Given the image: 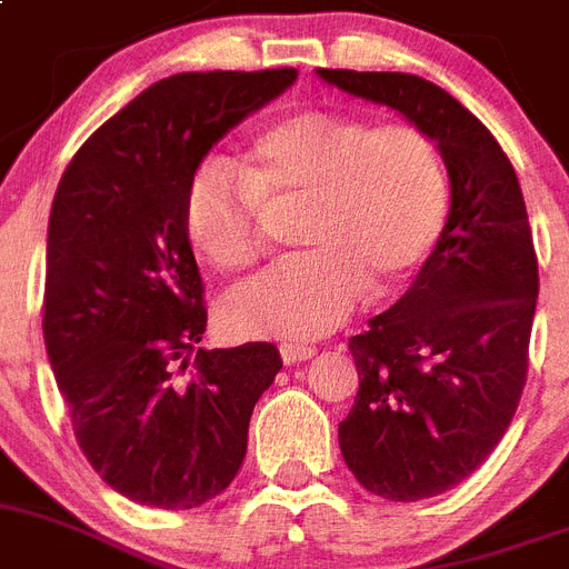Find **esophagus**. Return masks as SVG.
<instances>
[{"label": "esophagus", "mask_w": 569, "mask_h": 569, "mask_svg": "<svg viewBox=\"0 0 569 569\" xmlns=\"http://www.w3.org/2000/svg\"><path fill=\"white\" fill-rule=\"evenodd\" d=\"M280 358H283V363L295 367V363H303V360L315 358V349L303 343H283L280 346Z\"/></svg>", "instance_id": "1"}]
</instances>
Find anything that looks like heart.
Segmentation results:
<instances>
[{
	"label": "heart",
	"instance_id": "1",
	"mask_svg": "<svg viewBox=\"0 0 569 569\" xmlns=\"http://www.w3.org/2000/svg\"><path fill=\"white\" fill-rule=\"evenodd\" d=\"M295 202V243L306 251L226 295L220 320L231 335L320 338L352 315L367 289H398L447 223V168L418 126L303 108L271 120L237 171L200 168L182 226L211 269L237 274L266 251L257 214Z\"/></svg>",
	"mask_w": 569,
	"mask_h": 569
}]
</instances>
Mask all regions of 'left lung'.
Returning a JSON list of instances; mask_svg holds the SVG:
<instances>
[{
	"instance_id": "obj_1",
	"label": "left lung",
	"mask_w": 569,
	"mask_h": 569,
	"mask_svg": "<svg viewBox=\"0 0 569 569\" xmlns=\"http://www.w3.org/2000/svg\"><path fill=\"white\" fill-rule=\"evenodd\" d=\"M326 86L387 106L435 140L449 214L403 298L349 340L358 398L340 452L389 501L441 496L501 441L527 380L538 260L516 168L456 97L415 73L332 71Z\"/></svg>"
}]
</instances>
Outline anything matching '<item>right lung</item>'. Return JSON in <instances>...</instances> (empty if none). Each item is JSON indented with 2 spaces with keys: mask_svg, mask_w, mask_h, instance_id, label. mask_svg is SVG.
Segmentation results:
<instances>
[{
  "mask_svg": "<svg viewBox=\"0 0 569 569\" xmlns=\"http://www.w3.org/2000/svg\"><path fill=\"white\" fill-rule=\"evenodd\" d=\"M298 71L174 73L97 128L48 220L46 349L73 435L108 487L191 510L234 481L278 346L197 349L202 280L182 209L197 168Z\"/></svg>",
  "mask_w": 569,
  "mask_h": 569,
  "instance_id": "right-lung-1",
  "label": "right lung"
}]
</instances>
